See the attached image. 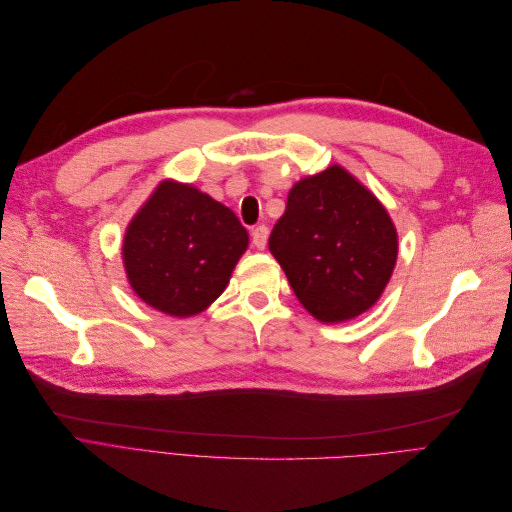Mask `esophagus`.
<instances>
[{"label": "esophagus", "instance_id": "obj_1", "mask_svg": "<svg viewBox=\"0 0 512 512\" xmlns=\"http://www.w3.org/2000/svg\"><path fill=\"white\" fill-rule=\"evenodd\" d=\"M267 239H269V228L265 224H260L252 230V243L258 247V250H265Z\"/></svg>", "mask_w": 512, "mask_h": 512}]
</instances>
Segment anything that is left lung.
<instances>
[{"mask_svg": "<svg viewBox=\"0 0 512 512\" xmlns=\"http://www.w3.org/2000/svg\"><path fill=\"white\" fill-rule=\"evenodd\" d=\"M269 250L309 314L359 316L378 301L397 260V232L376 196L331 166L294 183Z\"/></svg>", "mask_w": 512, "mask_h": 512, "instance_id": "left-lung-1", "label": "left lung"}]
</instances>
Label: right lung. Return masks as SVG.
Masks as SVG:
<instances>
[{
  "instance_id": "add662e5",
  "label": "right lung",
  "mask_w": 512,
  "mask_h": 512,
  "mask_svg": "<svg viewBox=\"0 0 512 512\" xmlns=\"http://www.w3.org/2000/svg\"><path fill=\"white\" fill-rule=\"evenodd\" d=\"M245 247L247 230L228 207L166 181L130 222L123 262L138 297L185 318L220 297Z\"/></svg>"
}]
</instances>
